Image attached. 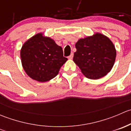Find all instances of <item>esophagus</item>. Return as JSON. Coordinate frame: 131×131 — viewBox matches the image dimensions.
<instances>
[{"label": "esophagus", "instance_id": "esophagus-1", "mask_svg": "<svg viewBox=\"0 0 131 131\" xmlns=\"http://www.w3.org/2000/svg\"><path fill=\"white\" fill-rule=\"evenodd\" d=\"M73 54H71L68 56V59H73Z\"/></svg>", "mask_w": 131, "mask_h": 131}]
</instances>
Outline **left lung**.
<instances>
[{
  "label": "left lung",
  "instance_id": "8db88e82",
  "mask_svg": "<svg viewBox=\"0 0 131 131\" xmlns=\"http://www.w3.org/2000/svg\"><path fill=\"white\" fill-rule=\"evenodd\" d=\"M75 47L73 61L88 79H101L113 68L117 54L115 47L103 34L97 32L92 36L80 39L75 43Z\"/></svg>",
  "mask_w": 131,
  "mask_h": 131
}]
</instances>
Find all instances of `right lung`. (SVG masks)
Returning a JSON list of instances; mask_svg holds the SVG:
<instances>
[{
    "instance_id": "right-lung-1",
    "label": "right lung",
    "mask_w": 131,
    "mask_h": 131,
    "mask_svg": "<svg viewBox=\"0 0 131 131\" xmlns=\"http://www.w3.org/2000/svg\"><path fill=\"white\" fill-rule=\"evenodd\" d=\"M20 56L26 73L40 82L54 78L68 60L63 57L62 47L42 33L34 35L23 43Z\"/></svg>"
}]
</instances>
